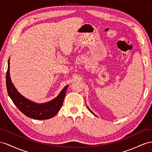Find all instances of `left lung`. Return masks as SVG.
Returning a JSON list of instances; mask_svg holds the SVG:
<instances>
[{
	"instance_id": "8db88e82",
	"label": "left lung",
	"mask_w": 152,
	"mask_h": 152,
	"mask_svg": "<svg viewBox=\"0 0 152 152\" xmlns=\"http://www.w3.org/2000/svg\"><path fill=\"white\" fill-rule=\"evenodd\" d=\"M87 107H88V110H90V112H91V113H92V114H93V115H95V116H96V115H95V114H94V113H93V112H92V111H91V110H90V109H89V107H88V106H87Z\"/></svg>"
}]
</instances>
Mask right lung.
Here are the masks:
<instances>
[{
  "mask_svg": "<svg viewBox=\"0 0 152 152\" xmlns=\"http://www.w3.org/2000/svg\"><path fill=\"white\" fill-rule=\"evenodd\" d=\"M10 59L6 73V86L9 96L19 110L30 118L46 120L53 118L61 108L69 86L66 85L53 100L45 103H36L23 96L12 84L10 72Z\"/></svg>",
  "mask_w": 152,
  "mask_h": 152,
  "instance_id": "obj_1",
  "label": "right lung"
}]
</instances>
